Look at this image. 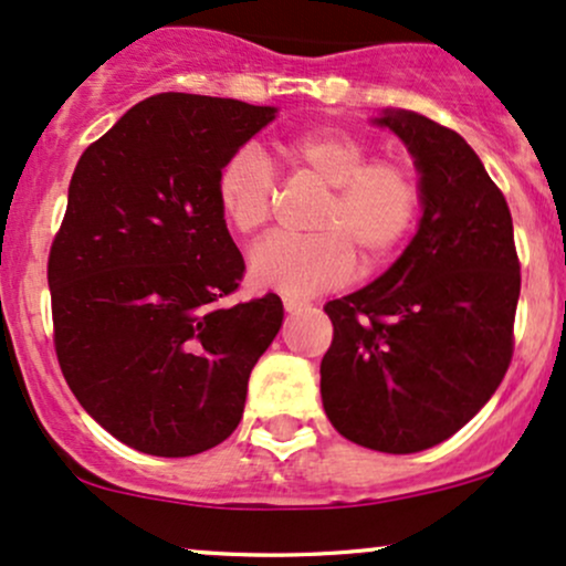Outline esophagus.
Here are the masks:
<instances>
[{"mask_svg":"<svg viewBox=\"0 0 566 566\" xmlns=\"http://www.w3.org/2000/svg\"><path fill=\"white\" fill-rule=\"evenodd\" d=\"M305 308V301H297V297H284V311H290V314H295V311Z\"/></svg>","mask_w":566,"mask_h":566,"instance_id":"obj_1","label":"esophagus"}]
</instances>
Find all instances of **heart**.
<instances>
[{"label": "heart", "instance_id": "heart-1", "mask_svg": "<svg viewBox=\"0 0 566 566\" xmlns=\"http://www.w3.org/2000/svg\"><path fill=\"white\" fill-rule=\"evenodd\" d=\"M295 172L327 186L308 237L263 239L250 252V279L290 297L316 295L354 276L356 253L367 265L399 250L420 212V184L399 159H369V143L348 129L322 127L282 143ZM220 216L233 231L255 233L274 212V172L261 151L244 146L220 165L216 178Z\"/></svg>", "mask_w": 566, "mask_h": 566}]
</instances>
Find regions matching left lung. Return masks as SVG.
Returning a JSON list of instances; mask_svg holds the SVG:
<instances>
[{"label": "left lung", "mask_w": 566, "mask_h": 566, "mask_svg": "<svg viewBox=\"0 0 566 566\" xmlns=\"http://www.w3.org/2000/svg\"><path fill=\"white\" fill-rule=\"evenodd\" d=\"M420 172L418 233L386 274L324 305L322 405L354 444L409 454L450 439L497 391L513 354L511 210L476 151L415 112H382Z\"/></svg>", "instance_id": "obj_1"}]
</instances>
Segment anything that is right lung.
Masks as SVG:
<instances>
[{
    "label": "right lung",
    "instance_id": "add662e5",
    "mask_svg": "<svg viewBox=\"0 0 566 566\" xmlns=\"http://www.w3.org/2000/svg\"><path fill=\"white\" fill-rule=\"evenodd\" d=\"M276 116L161 93L90 143L50 247L55 354L90 418L133 450L188 458L229 439L252 367L282 327L244 276L216 199L220 165Z\"/></svg>",
    "mask_w": 566,
    "mask_h": 566
}]
</instances>
